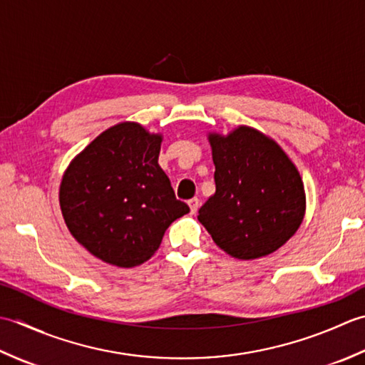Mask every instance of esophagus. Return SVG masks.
<instances>
[{"instance_id": "obj_1", "label": "esophagus", "mask_w": 365, "mask_h": 365, "mask_svg": "<svg viewBox=\"0 0 365 365\" xmlns=\"http://www.w3.org/2000/svg\"><path fill=\"white\" fill-rule=\"evenodd\" d=\"M187 203H189V207H190V212L195 214L198 211V207H200V200L198 198H192V200H189Z\"/></svg>"}]
</instances>
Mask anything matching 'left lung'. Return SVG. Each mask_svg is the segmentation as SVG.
Here are the masks:
<instances>
[{"label": "left lung", "mask_w": 365, "mask_h": 365, "mask_svg": "<svg viewBox=\"0 0 365 365\" xmlns=\"http://www.w3.org/2000/svg\"><path fill=\"white\" fill-rule=\"evenodd\" d=\"M215 192L198 220L230 257L255 259L276 252L306 214L302 178L277 141L249 125L207 133Z\"/></svg>", "instance_id": "8db88e82"}]
</instances>
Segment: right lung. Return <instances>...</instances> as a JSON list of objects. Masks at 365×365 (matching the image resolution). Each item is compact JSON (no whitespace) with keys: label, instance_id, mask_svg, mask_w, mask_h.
<instances>
[{"label":"right lung","instance_id":"1","mask_svg":"<svg viewBox=\"0 0 365 365\" xmlns=\"http://www.w3.org/2000/svg\"><path fill=\"white\" fill-rule=\"evenodd\" d=\"M162 140V133L124 121L103 130L66 168L59 184L64 222L103 263L148 262L170 224L189 212L158 162Z\"/></svg>","mask_w":365,"mask_h":365}]
</instances>
